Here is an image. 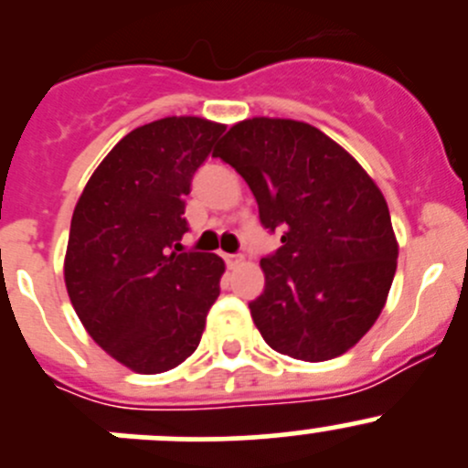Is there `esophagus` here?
Returning a JSON list of instances; mask_svg holds the SVG:
<instances>
[{
  "label": "esophagus",
  "mask_w": 468,
  "mask_h": 468,
  "mask_svg": "<svg viewBox=\"0 0 468 468\" xmlns=\"http://www.w3.org/2000/svg\"><path fill=\"white\" fill-rule=\"evenodd\" d=\"M224 261H226V267L235 269V267H239V264L244 262V258L242 256H235V253H226Z\"/></svg>",
  "instance_id": "obj_1"
}]
</instances>
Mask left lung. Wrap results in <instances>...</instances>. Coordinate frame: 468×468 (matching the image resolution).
<instances>
[{"label": "left lung", "mask_w": 468, "mask_h": 468, "mask_svg": "<svg viewBox=\"0 0 468 468\" xmlns=\"http://www.w3.org/2000/svg\"><path fill=\"white\" fill-rule=\"evenodd\" d=\"M212 155L251 187L264 229L281 233L249 303L264 342L305 362L356 346L385 308L399 258L374 178L319 129L278 117L238 122Z\"/></svg>", "instance_id": "left-lung-1"}]
</instances>
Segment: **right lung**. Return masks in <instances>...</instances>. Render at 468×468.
I'll list each match as a JSON object with an SVG mask.
<instances>
[{
    "mask_svg": "<svg viewBox=\"0 0 468 468\" xmlns=\"http://www.w3.org/2000/svg\"><path fill=\"white\" fill-rule=\"evenodd\" d=\"M224 129L204 117L138 126L99 163L74 207L69 301L90 337L138 374L186 362L219 296L224 261L176 247L192 176Z\"/></svg>",
    "mask_w": 468,
    "mask_h": 468,
    "instance_id": "1",
    "label": "right lung"
}]
</instances>
